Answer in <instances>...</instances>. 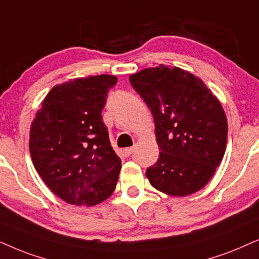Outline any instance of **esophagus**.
Segmentation results:
<instances>
[{
    "instance_id": "1",
    "label": "esophagus",
    "mask_w": 259,
    "mask_h": 259,
    "mask_svg": "<svg viewBox=\"0 0 259 259\" xmlns=\"http://www.w3.org/2000/svg\"><path fill=\"white\" fill-rule=\"evenodd\" d=\"M132 153H133V147H127V148L123 149V154L125 156H129Z\"/></svg>"
}]
</instances>
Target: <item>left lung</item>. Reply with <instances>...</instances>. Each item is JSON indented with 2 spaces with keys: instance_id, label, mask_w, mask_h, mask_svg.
<instances>
[{
  "instance_id": "1",
  "label": "left lung",
  "mask_w": 259,
  "mask_h": 259,
  "mask_svg": "<svg viewBox=\"0 0 259 259\" xmlns=\"http://www.w3.org/2000/svg\"><path fill=\"white\" fill-rule=\"evenodd\" d=\"M129 78L153 114L161 150L147 178L166 195L195 194L225 155L228 125L221 103L201 78L181 68L160 64Z\"/></svg>"
}]
</instances>
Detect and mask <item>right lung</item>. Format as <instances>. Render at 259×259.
I'll use <instances>...</instances> for the list:
<instances>
[{"label":"right lung","instance_id":"1","mask_svg":"<svg viewBox=\"0 0 259 259\" xmlns=\"http://www.w3.org/2000/svg\"><path fill=\"white\" fill-rule=\"evenodd\" d=\"M113 75L56 84L42 100L29 130V153L49 189L69 204L93 207L112 195L120 159L101 120Z\"/></svg>","mask_w":259,"mask_h":259}]
</instances>
